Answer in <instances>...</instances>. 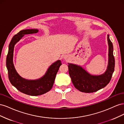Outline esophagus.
I'll list each match as a JSON object with an SVG mask.
<instances>
[{"label": "esophagus", "instance_id": "esophagus-1", "mask_svg": "<svg viewBox=\"0 0 124 124\" xmlns=\"http://www.w3.org/2000/svg\"><path fill=\"white\" fill-rule=\"evenodd\" d=\"M64 58H65V59H66V57H64Z\"/></svg>", "mask_w": 124, "mask_h": 124}]
</instances>
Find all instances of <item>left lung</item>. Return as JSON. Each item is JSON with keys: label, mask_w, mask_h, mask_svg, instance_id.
<instances>
[{"label": "left lung", "mask_w": 124, "mask_h": 124, "mask_svg": "<svg viewBox=\"0 0 124 124\" xmlns=\"http://www.w3.org/2000/svg\"><path fill=\"white\" fill-rule=\"evenodd\" d=\"M108 46V65L105 72L100 75H92L83 67L68 63L69 76L74 87L81 92L93 93L103 88L109 83L114 71L115 59L113 56V44L109 35L107 36Z\"/></svg>", "instance_id": "obj_1"}]
</instances>
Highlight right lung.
Listing matches in <instances>:
<instances>
[{
	"label": "right lung",
	"mask_w": 124,
	"mask_h": 124,
	"mask_svg": "<svg viewBox=\"0 0 124 124\" xmlns=\"http://www.w3.org/2000/svg\"><path fill=\"white\" fill-rule=\"evenodd\" d=\"M37 29L22 30L15 35L9 46L8 53L6 59V66L8 71L9 79L11 83L20 92L31 96H39L50 91L53 87L55 77L62 62L58 60L48 67L43 77L37 80H27L18 74L13 64V58L15 45L25 35L38 32Z\"/></svg>",
	"instance_id": "obj_1"
}]
</instances>
